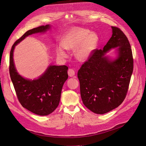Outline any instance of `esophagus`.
Here are the masks:
<instances>
[{
    "mask_svg": "<svg viewBox=\"0 0 146 146\" xmlns=\"http://www.w3.org/2000/svg\"><path fill=\"white\" fill-rule=\"evenodd\" d=\"M68 75L69 77H72L75 75V71L72 69H69L68 71Z\"/></svg>",
    "mask_w": 146,
    "mask_h": 146,
    "instance_id": "obj_1",
    "label": "esophagus"
}]
</instances>
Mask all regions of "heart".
Returning <instances> with one entry per match:
<instances>
[{
	"label": "heart",
	"instance_id": "heart-1",
	"mask_svg": "<svg viewBox=\"0 0 146 146\" xmlns=\"http://www.w3.org/2000/svg\"><path fill=\"white\" fill-rule=\"evenodd\" d=\"M98 42V37L95 33L83 28H74L67 32L62 38L61 45L56 49L57 56L66 58L64 49L75 50V56L80 61H86L91 56Z\"/></svg>",
	"mask_w": 146,
	"mask_h": 146
}]
</instances>
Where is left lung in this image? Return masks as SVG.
Wrapping results in <instances>:
<instances>
[{
    "label": "left lung",
    "instance_id": "left-lung-1",
    "mask_svg": "<svg viewBox=\"0 0 146 146\" xmlns=\"http://www.w3.org/2000/svg\"><path fill=\"white\" fill-rule=\"evenodd\" d=\"M112 29V36L103 49H94L77 74L83 103L97 114L108 113L123 103L133 72V59L128 38L119 28ZM116 47V59L105 56Z\"/></svg>",
    "mask_w": 146,
    "mask_h": 146
}]
</instances>
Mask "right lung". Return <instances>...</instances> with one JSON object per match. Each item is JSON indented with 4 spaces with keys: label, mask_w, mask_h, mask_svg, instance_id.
Here are the masks:
<instances>
[{
    "label": "right lung",
    "mask_w": 146,
    "mask_h": 146,
    "mask_svg": "<svg viewBox=\"0 0 146 146\" xmlns=\"http://www.w3.org/2000/svg\"><path fill=\"white\" fill-rule=\"evenodd\" d=\"M50 28L49 25H46L27 31L13 44L9 55V75L20 103L30 112L42 116L51 113L58 106L63 86L68 78V68L65 65H50L38 79H26L17 72L13 52L15 46L26 37L44 33Z\"/></svg>",
    "instance_id": "add662e5"
}]
</instances>
